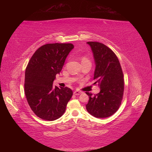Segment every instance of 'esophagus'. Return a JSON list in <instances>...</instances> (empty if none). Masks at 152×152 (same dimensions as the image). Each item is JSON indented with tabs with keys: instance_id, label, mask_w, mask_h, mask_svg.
I'll list each match as a JSON object with an SVG mask.
<instances>
[{
	"instance_id": "34e87169",
	"label": "esophagus",
	"mask_w": 152,
	"mask_h": 152,
	"mask_svg": "<svg viewBox=\"0 0 152 152\" xmlns=\"http://www.w3.org/2000/svg\"><path fill=\"white\" fill-rule=\"evenodd\" d=\"M74 94L75 95H80V94H82V92L78 91H75L74 92Z\"/></svg>"
}]
</instances>
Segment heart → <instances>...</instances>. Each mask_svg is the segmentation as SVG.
I'll return each mask as SVG.
<instances>
[{"mask_svg":"<svg viewBox=\"0 0 152 152\" xmlns=\"http://www.w3.org/2000/svg\"><path fill=\"white\" fill-rule=\"evenodd\" d=\"M89 61L88 58L86 57V56H83V57L82 58V61Z\"/></svg>","mask_w":152,"mask_h":152,"instance_id":"heart-1","label":"heart"}]
</instances>
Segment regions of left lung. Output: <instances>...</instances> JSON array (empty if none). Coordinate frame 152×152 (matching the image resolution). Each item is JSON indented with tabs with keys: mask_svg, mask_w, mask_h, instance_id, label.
Returning <instances> with one entry per match:
<instances>
[{
	"mask_svg": "<svg viewBox=\"0 0 152 152\" xmlns=\"http://www.w3.org/2000/svg\"><path fill=\"white\" fill-rule=\"evenodd\" d=\"M95 64L94 84L100 86L99 93L92 96L86 92L89 101L86 110L92 116L107 118L119 109L124 92V79L121 66L115 53L103 43L88 42Z\"/></svg>",
	"mask_w": 152,
	"mask_h": 152,
	"instance_id": "8db88e82",
	"label": "left lung"
}]
</instances>
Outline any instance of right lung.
<instances>
[{
    "instance_id": "right-lung-1",
    "label": "right lung",
    "mask_w": 152,
    "mask_h": 152,
    "mask_svg": "<svg viewBox=\"0 0 152 152\" xmlns=\"http://www.w3.org/2000/svg\"><path fill=\"white\" fill-rule=\"evenodd\" d=\"M74 48L72 43H48L38 48L25 70V93L28 104L38 117L54 121L63 115L73 92L68 87L53 86L66 58Z\"/></svg>"
}]
</instances>
